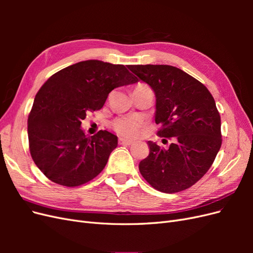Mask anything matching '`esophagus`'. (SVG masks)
I'll list each match as a JSON object with an SVG mask.
<instances>
[{"instance_id":"esophagus-1","label":"esophagus","mask_w":253,"mask_h":253,"mask_svg":"<svg viewBox=\"0 0 253 253\" xmlns=\"http://www.w3.org/2000/svg\"><path fill=\"white\" fill-rule=\"evenodd\" d=\"M132 143H133L132 140H127V139H124V138L119 139V144H122V145H131Z\"/></svg>"}]
</instances>
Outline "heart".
<instances>
[{"instance_id": "heart-1", "label": "heart", "mask_w": 253, "mask_h": 253, "mask_svg": "<svg viewBox=\"0 0 253 253\" xmlns=\"http://www.w3.org/2000/svg\"><path fill=\"white\" fill-rule=\"evenodd\" d=\"M114 131L126 138H134L138 136L141 127V120L134 116L118 117L113 121Z\"/></svg>"}]
</instances>
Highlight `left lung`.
<instances>
[{
    "label": "left lung",
    "mask_w": 253,
    "mask_h": 253,
    "mask_svg": "<svg viewBox=\"0 0 253 253\" xmlns=\"http://www.w3.org/2000/svg\"><path fill=\"white\" fill-rule=\"evenodd\" d=\"M128 68L155 91L157 135L172 140L168 149L148 142L149 156L139 164L142 177L164 193L192 187L210 169L223 140L213 96L202 82L175 66Z\"/></svg>",
    "instance_id": "left-lung-1"
}]
</instances>
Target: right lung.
Instances as JSON below:
<instances>
[{
  "mask_svg": "<svg viewBox=\"0 0 253 253\" xmlns=\"http://www.w3.org/2000/svg\"><path fill=\"white\" fill-rule=\"evenodd\" d=\"M138 80L125 65L87 60L53 74L38 91L28 115L32 158L51 181L78 187L94 179L117 147V136H86L81 121L100 110L111 91Z\"/></svg>",
  "mask_w": 253,
  "mask_h": 253,
  "instance_id": "add662e5",
  "label": "right lung"
}]
</instances>
